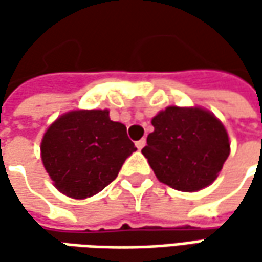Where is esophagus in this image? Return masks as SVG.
<instances>
[{"instance_id":"1","label":"esophagus","mask_w":262,"mask_h":262,"mask_svg":"<svg viewBox=\"0 0 262 262\" xmlns=\"http://www.w3.org/2000/svg\"><path fill=\"white\" fill-rule=\"evenodd\" d=\"M146 146V140H144V138H141V140H138V141H137L136 143V147L137 148H138V150H141V148H143V147Z\"/></svg>"}]
</instances>
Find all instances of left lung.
<instances>
[{
	"label": "left lung",
	"instance_id": "1",
	"mask_svg": "<svg viewBox=\"0 0 262 262\" xmlns=\"http://www.w3.org/2000/svg\"><path fill=\"white\" fill-rule=\"evenodd\" d=\"M151 124L141 150L157 179L173 189L194 192L214 182L230 153L223 124L201 107L169 106Z\"/></svg>",
	"mask_w": 262,
	"mask_h": 262
}]
</instances>
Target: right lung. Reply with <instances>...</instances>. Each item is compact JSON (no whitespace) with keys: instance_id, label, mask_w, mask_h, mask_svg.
I'll return each instance as SVG.
<instances>
[{"instance_id":"add662e5","label":"right lung","mask_w":262,"mask_h":262,"mask_svg":"<svg viewBox=\"0 0 262 262\" xmlns=\"http://www.w3.org/2000/svg\"><path fill=\"white\" fill-rule=\"evenodd\" d=\"M136 150L126 126L111 121L107 109L67 112L46 129L40 143L42 162L55 188L76 200L109 185Z\"/></svg>"}]
</instances>
